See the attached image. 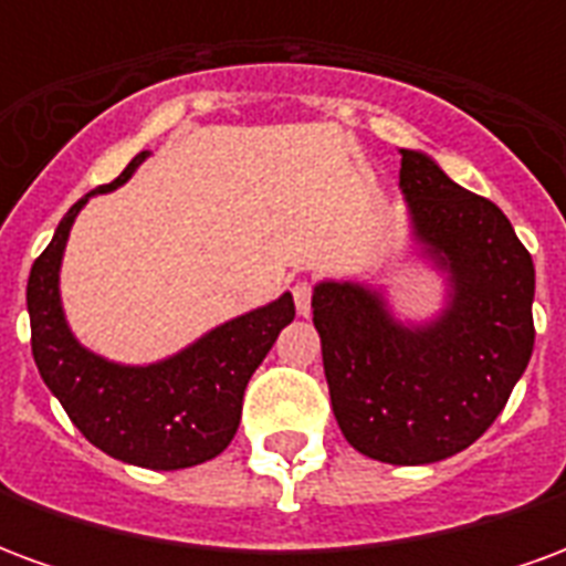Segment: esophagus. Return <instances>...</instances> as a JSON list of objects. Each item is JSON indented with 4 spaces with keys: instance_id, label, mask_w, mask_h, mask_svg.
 Returning <instances> with one entry per match:
<instances>
[{
    "instance_id": "34e87169",
    "label": "esophagus",
    "mask_w": 566,
    "mask_h": 566,
    "mask_svg": "<svg viewBox=\"0 0 566 566\" xmlns=\"http://www.w3.org/2000/svg\"><path fill=\"white\" fill-rule=\"evenodd\" d=\"M294 303L300 315H308L312 312V282L308 279H300L294 284Z\"/></svg>"
}]
</instances>
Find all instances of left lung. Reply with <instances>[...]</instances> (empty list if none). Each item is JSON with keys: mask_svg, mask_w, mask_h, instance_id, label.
<instances>
[{"mask_svg": "<svg viewBox=\"0 0 566 566\" xmlns=\"http://www.w3.org/2000/svg\"><path fill=\"white\" fill-rule=\"evenodd\" d=\"M412 230L449 272V306L424 327L391 318L379 291L321 282L312 315L333 416L373 461L433 463L494 424L534 352V260L510 218L400 150Z\"/></svg>", "mask_w": 566, "mask_h": 566, "instance_id": "obj_1", "label": "left lung"}]
</instances>
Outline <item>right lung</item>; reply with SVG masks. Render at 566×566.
<instances>
[{"mask_svg": "<svg viewBox=\"0 0 566 566\" xmlns=\"http://www.w3.org/2000/svg\"><path fill=\"white\" fill-rule=\"evenodd\" d=\"M145 157L148 150L136 154L112 185L93 193L124 185ZM93 193L66 211L51 245L32 263L27 308L35 367L72 424L117 461L148 470H185L211 461L239 430L251 373L294 321V296L282 294L270 306L227 321L150 367H120L93 355L72 336L60 306L63 248L75 214Z\"/></svg>", "mask_w": 566, "mask_h": 566, "instance_id": "right-lung-1", "label": "right lung"}]
</instances>
